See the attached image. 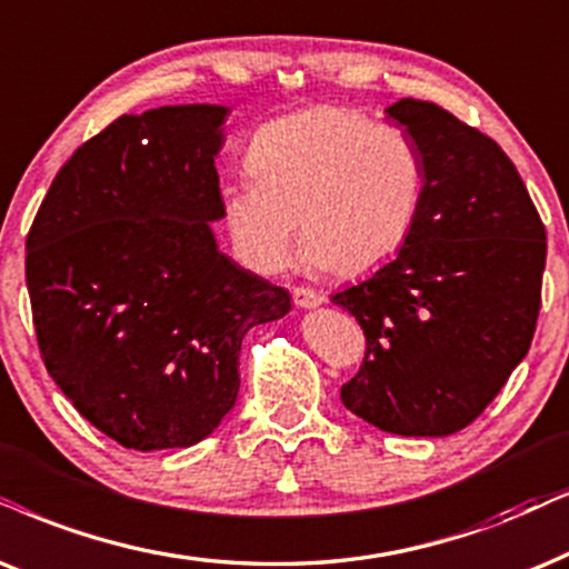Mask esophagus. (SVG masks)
I'll list each match as a JSON object with an SVG mask.
<instances>
[{
	"mask_svg": "<svg viewBox=\"0 0 569 569\" xmlns=\"http://www.w3.org/2000/svg\"><path fill=\"white\" fill-rule=\"evenodd\" d=\"M292 300H295V306H298V308H306V311H311V308L321 306L323 295L308 290V287H295Z\"/></svg>",
	"mask_w": 569,
	"mask_h": 569,
	"instance_id": "obj_1",
	"label": "esophagus"
}]
</instances>
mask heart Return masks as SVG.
Instances as JSON below:
<instances>
[{
    "label": "heart",
    "instance_id": "1",
    "mask_svg": "<svg viewBox=\"0 0 569 569\" xmlns=\"http://www.w3.org/2000/svg\"><path fill=\"white\" fill-rule=\"evenodd\" d=\"M250 180L221 198L234 250L258 274H279L298 256L339 277L389 261L410 238L423 167L395 124L345 107H313L263 124L246 153Z\"/></svg>",
    "mask_w": 569,
    "mask_h": 569
}]
</instances>
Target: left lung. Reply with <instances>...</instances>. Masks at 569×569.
Masks as SVG:
<instances>
[{"label":"left lung","mask_w":569,"mask_h":569,"mask_svg":"<svg viewBox=\"0 0 569 569\" xmlns=\"http://www.w3.org/2000/svg\"><path fill=\"white\" fill-rule=\"evenodd\" d=\"M423 167L410 238L366 282L331 295L366 331L342 402L376 429L449 437L481 416L528 356L546 230L505 151L431 101L387 107Z\"/></svg>","instance_id":"8db88e82"}]
</instances>
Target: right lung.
<instances>
[{
	"instance_id": "right-lung-1",
	"label": "right lung",
	"mask_w": 569,
	"mask_h": 569,
	"mask_svg": "<svg viewBox=\"0 0 569 569\" xmlns=\"http://www.w3.org/2000/svg\"><path fill=\"white\" fill-rule=\"evenodd\" d=\"M230 107L122 114L59 169L26 240L43 366L117 445L186 449L234 408L242 339L290 292L221 253Z\"/></svg>"
}]
</instances>
